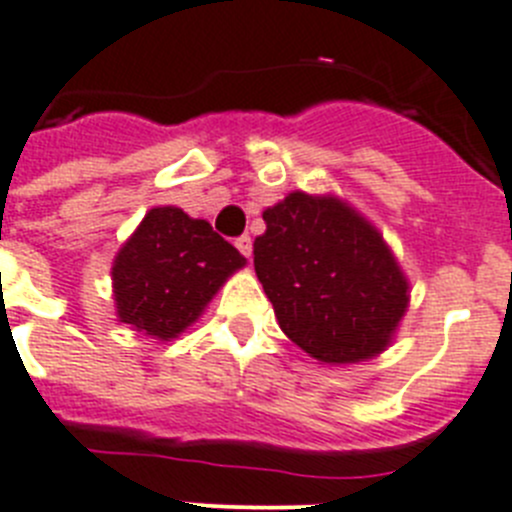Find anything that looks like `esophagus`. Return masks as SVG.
Instances as JSON below:
<instances>
[{
	"label": "esophagus",
	"mask_w": 512,
	"mask_h": 512,
	"mask_svg": "<svg viewBox=\"0 0 512 512\" xmlns=\"http://www.w3.org/2000/svg\"><path fill=\"white\" fill-rule=\"evenodd\" d=\"M235 248H238V251L243 253V256H251V251H253V243H251V238H248V235H241V238H235Z\"/></svg>",
	"instance_id": "1"
}]
</instances>
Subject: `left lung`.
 I'll return each mask as SVG.
<instances>
[{"label": "left lung", "instance_id": "obj_1", "mask_svg": "<svg viewBox=\"0 0 512 512\" xmlns=\"http://www.w3.org/2000/svg\"><path fill=\"white\" fill-rule=\"evenodd\" d=\"M253 266L279 328L325 364L390 346L408 310V279L369 220L338 197L292 192L264 212Z\"/></svg>", "mask_w": 512, "mask_h": 512}]
</instances>
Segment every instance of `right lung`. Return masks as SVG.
<instances>
[{"label": "right lung", "mask_w": 512, "mask_h": 512, "mask_svg": "<svg viewBox=\"0 0 512 512\" xmlns=\"http://www.w3.org/2000/svg\"><path fill=\"white\" fill-rule=\"evenodd\" d=\"M246 264L238 248L179 207H153L112 264L120 323L169 341L200 318L225 279Z\"/></svg>", "instance_id": "obj_1"}]
</instances>
